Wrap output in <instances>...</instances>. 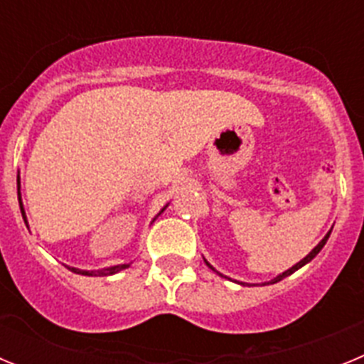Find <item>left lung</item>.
Returning a JSON list of instances; mask_svg holds the SVG:
<instances>
[{
    "mask_svg": "<svg viewBox=\"0 0 364 364\" xmlns=\"http://www.w3.org/2000/svg\"><path fill=\"white\" fill-rule=\"evenodd\" d=\"M330 233H332V230L328 231V233H326V235H324V239H323V240H321V242H319V244H317V246H315V247H314V250H311V252H310V253H308V255H306V257H304V259H302V260H299L297 264H294V266H291V268H290V269H286V272L279 273L277 277H273V279H272V281H268V282H262V286H266V284H275V282L282 281V279H284V277H288V275H291V273H295V272H297V269H301V268H302V266H304V264H308V262H310V260H311V259H314V257H315V255H317V253H319V252H321V250H323V247H324V244H326V240H328V237H330ZM204 262H205V264H208V268H211V269H213V272H217V269H215V268H213V266H211V264H210V262H208V260H205V259H204ZM217 273H218V272H217ZM218 275H220V277H222V273H218ZM235 282H237V281H235ZM239 284H242V286H244V284H247V282H239ZM253 286H257V284H253Z\"/></svg>",
    "mask_w": 364,
    "mask_h": 364,
    "instance_id": "obj_1",
    "label": "left lung"
}]
</instances>
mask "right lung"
<instances>
[{"label": "right lung", "instance_id": "obj_1", "mask_svg": "<svg viewBox=\"0 0 364 364\" xmlns=\"http://www.w3.org/2000/svg\"><path fill=\"white\" fill-rule=\"evenodd\" d=\"M18 200H19V210H21V215H23V220H25V224H27V217H25L23 202H21V191H19V171H18ZM166 208H167V204L164 205L162 210H160V213H164V210H166ZM159 215H156V217H159ZM156 217L153 218V222L156 220ZM129 266H131V262H129V264L109 266V268H102V269H91V272H89V269L74 268V266H67V268H69L73 273H78V275H89V277H107V275H114V273L122 272V269H125V268H129Z\"/></svg>", "mask_w": 364, "mask_h": 364}]
</instances>
